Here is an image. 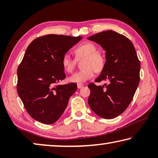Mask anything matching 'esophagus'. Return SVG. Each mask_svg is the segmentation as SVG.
<instances>
[{"label": "esophagus", "instance_id": "1", "mask_svg": "<svg viewBox=\"0 0 158 158\" xmlns=\"http://www.w3.org/2000/svg\"><path fill=\"white\" fill-rule=\"evenodd\" d=\"M84 86V84H77V88L78 89H81V88Z\"/></svg>", "mask_w": 158, "mask_h": 158}]
</instances>
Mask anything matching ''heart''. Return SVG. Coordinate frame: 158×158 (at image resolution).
<instances>
[{
	"label": "heart",
	"mask_w": 158,
	"mask_h": 158,
	"mask_svg": "<svg viewBox=\"0 0 158 158\" xmlns=\"http://www.w3.org/2000/svg\"><path fill=\"white\" fill-rule=\"evenodd\" d=\"M77 58H84L83 67L84 69L73 74L69 81L74 83H83L91 79L95 72H101L105 65V57L102 52L97 51V47L91 42H84L74 49ZM63 68L68 73H72L75 68L76 61L68 53H65L61 59Z\"/></svg>",
	"instance_id": "b5f03b06"
}]
</instances>
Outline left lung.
<instances>
[{
  "label": "left lung",
  "instance_id": "8db88e82",
  "mask_svg": "<svg viewBox=\"0 0 158 158\" xmlns=\"http://www.w3.org/2000/svg\"><path fill=\"white\" fill-rule=\"evenodd\" d=\"M106 51L105 65L95 82L109 81L108 85L90 83V107L99 116L111 119L124 112L132 102L139 84L140 62L129 39L113 31L88 37Z\"/></svg>",
  "mask_w": 158,
  "mask_h": 158
}]
</instances>
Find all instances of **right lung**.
<instances>
[{"label": "right lung", "mask_w": 158, "mask_h": 158, "mask_svg": "<svg viewBox=\"0 0 158 158\" xmlns=\"http://www.w3.org/2000/svg\"><path fill=\"white\" fill-rule=\"evenodd\" d=\"M81 38L51 34L37 37L28 45L17 68V89L33 119L52 124L65 110L77 84H58L66 77L61 59Z\"/></svg>", "instance_id": "obj_1"}]
</instances>
